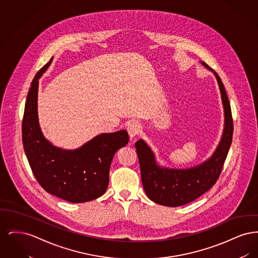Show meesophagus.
I'll use <instances>...</instances> for the list:
<instances>
[{"mask_svg":"<svg viewBox=\"0 0 258 258\" xmlns=\"http://www.w3.org/2000/svg\"><path fill=\"white\" fill-rule=\"evenodd\" d=\"M127 133H128L131 139H133L134 137H135L136 135L140 133V125H139V123H136V122H132V123H128V125H127Z\"/></svg>","mask_w":258,"mask_h":258,"instance_id":"1","label":"esophagus"}]
</instances>
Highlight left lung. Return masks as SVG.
<instances>
[{
	"label": "left lung",
	"instance_id": "8db88e82",
	"mask_svg": "<svg viewBox=\"0 0 258 258\" xmlns=\"http://www.w3.org/2000/svg\"><path fill=\"white\" fill-rule=\"evenodd\" d=\"M217 78L224 112V124L221 141L207 160L189 168H169L160 165L153 150L143 139L135 143L141 180L147 197L160 205L178 207L204 195L216 184L232 142L233 121L230 103L220 76L201 61Z\"/></svg>",
	"mask_w": 258,
	"mask_h": 258
}]
</instances>
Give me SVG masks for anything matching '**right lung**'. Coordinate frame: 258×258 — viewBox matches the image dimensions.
Here are the masks:
<instances>
[{"mask_svg":"<svg viewBox=\"0 0 258 258\" xmlns=\"http://www.w3.org/2000/svg\"><path fill=\"white\" fill-rule=\"evenodd\" d=\"M52 59L35 76L29 90L22 122L25 154L37 182L52 196L72 203H83L104 195L116 152L128 143L122 130L100 134L81 147L68 150L54 146L42 134L37 115L38 79Z\"/></svg>","mask_w":258,"mask_h":258,"instance_id":"add662e5","label":"right lung"}]
</instances>
